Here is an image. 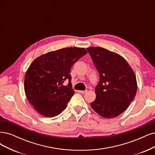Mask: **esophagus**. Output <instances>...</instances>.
<instances>
[{"label": "esophagus", "mask_w": 155, "mask_h": 155, "mask_svg": "<svg viewBox=\"0 0 155 155\" xmlns=\"http://www.w3.org/2000/svg\"><path fill=\"white\" fill-rule=\"evenodd\" d=\"M79 92L82 94H84L87 92V91H79Z\"/></svg>", "instance_id": "esophagus-1"}]
</instances>
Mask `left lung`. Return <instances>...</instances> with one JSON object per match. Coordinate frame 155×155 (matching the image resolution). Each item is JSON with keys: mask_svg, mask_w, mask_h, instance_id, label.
I'll return each mask as SVG.
<instances>
[{"mask_svg": "<svg viewBox=\"0 0 155 155\" xmlns=\"http://www.w3.org/2000/svg\"><path fill=\"white\" fill-rule=\"evenodd\" d=\"M87 50L100 74L96 98L91 106L102 117H116L126 110L136 95L135 74L125 58L117 53L101 47L87 48Z\"/></svg>", "mask_w": 155, "mask_h": 155, "instance_id": "left-lung-1", "label": "left lung"}]
</instances>
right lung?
<instances>
[{
    "mask_svg": "<svg viewBox=\"0 0 155 155\" xmlns=\"http://www.w3.org/2000/svg\"><path fill=\"white\" fill-rule=\"evenodd\" d=\"M87 53L84 48H66L42 54L32 62L25 74L24 91L38 113L53 117L66 108L74 94L71 67ZM66 79L68 87L63 85Z\"/></svg>",
    "mask_w": 155,
    "mask_h": 155,
    "instance_id": "right-lung-1",
    "label": "right lung"
}]
</instances>
